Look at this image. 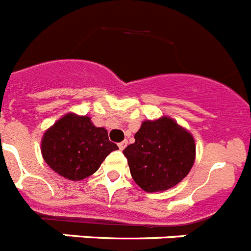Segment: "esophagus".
<instances>
[{"instance_id": "esophagus-1", "label": "esophagus", "mask_w": 251, "mask_h": 251, "mask_svg": "<svg viewBox=\"0 0 251 251\" xmlns=\"http://www.w3.org/2000/svg\"><path fill=\"white\" fill-rule=\"evenodd\" d=\"M127 143H128L127 140L122 141V142L119 143V145H118V146H119V150H124V149H126V146H127Z\"/></svg>"}]
</instances>
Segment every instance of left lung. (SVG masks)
<instances>
[{
    "label": "left lung",
    "mask_w": 251,
    "mask_h": 251,
    "mask_svg": "<svg viewBox=\"0 0 251 251\" xmlns=\"http://www.w3.org/2000/svg\"><path fill=\"white\" fill-rule=\"evenodd\" d=\"M134 143L124 149L130 175L145 192H164L189 174L196 158L192 134L174 119L145 121Z\"/></svg>",
    "instance_id": "8db88e82"
}]
</instances>
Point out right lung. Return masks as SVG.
I'll return each mask as SVG.
<instances>
[{
  "label": "right lung",
  "mask_w": 251,
  "mask_h": 251,
  "mask_svg": "<svg viewBox=\"0 0 251 251\" xmlns=\"http://www.w3.org/2000/svg\"><path fill=\"white\" fill-rule=\"evenodd\" d=\"M105 128L95 127L87 115L68 113L46 130L42 155L49 168L70 180H82L93 175L111 151Z\"/></svg>",
  "instance_id": "add662e5"
}]
</instances>
